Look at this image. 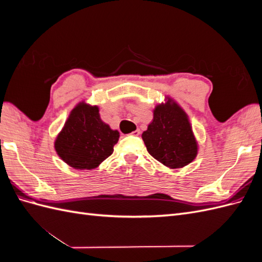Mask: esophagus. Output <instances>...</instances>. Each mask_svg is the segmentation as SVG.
<instances>
[{
    "label": "esophagus",
    "instance_id": "esophagus-1",
    "mask_svg": "<svg viewBox=\"0 0 262 262\" xmlns=\"http://www.w3.org/2000/svg\"><path fill=\"white\" fill-rule=\"evenodd\" d=\"M131 134H132V136H134V137H139L140 134H141V131L138 129V130H136V131H133Z\"/></svg>",
    "mask_w": 262,
    "mask_h": 262
}]
</instances>
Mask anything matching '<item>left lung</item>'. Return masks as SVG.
Returning <instances> with one entry per match:
<instances>
[{"label":"left lung","mask_w":262,"mask_h":262,"mask_svg":"<svg viewBox=\"0 0 262 262\" xmlns=\"http://www.w3.org/2000/svg\"><path fill=\"white\" fill-rule=\"evenodd\" d=\"M153 110V120L142 133L147 152L169 168H181L198 154V142L185 110L167 97Z\"/></svg>","instance_id":"8db88e82"}]
</instances>
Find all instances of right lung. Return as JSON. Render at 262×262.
Returning a JSON list of instances; mask_svg holds the SVG:
<instances>
[{"instance_id": "add662e5", "label": "right lung", "mask_w": 262, "mask_h": 262, "mask_svg": "<svg viewBox=\"0 0 262 262\" xmlns=\"http://www.w3.org/2000/svg\"><path fill=\"white\" fill-rule=\"evenodd\" d=\"M119 132L100 119L99 108L81 101L54 141L61 160L75 169H94L113 154Z\"/></svg>"}]
</instances>
